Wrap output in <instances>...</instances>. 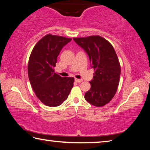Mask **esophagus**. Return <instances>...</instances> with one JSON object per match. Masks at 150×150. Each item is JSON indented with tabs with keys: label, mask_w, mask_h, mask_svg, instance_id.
Masks as SVG:
<instances>
[{
	"label": "esophagus",
	"mask_w": 150,
	"mask_h": 150,
	"mask_svg": "<svg viewBox=\"0 0 150 150\" xmlns=\"http://www.w3.org/2000/svg\"><path fill=\"white\" fill-rule=\"evenodd\" d=\"M75 81H76V82H77V83H81L83 81L82 79H77V78L75 79Z\"/></svg>",
	"instance_id": "esophagus-1"
}]
</instances>
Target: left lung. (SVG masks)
<instances>
[{
    "label": "left lung",
    "mask_w": 150,
    "mask_h": 150,
    "mask_svg": "<svg viewBox=\"0 0 150 150\" xmlns=\"http://www.w3.org/2000/svg\"><path fill=\"white\" fill-rule=\"evenodd\" d=\"M73 40L87 53L95 71L85 100L97 107L105 106L115 95L120 81V65L115 50L110 42L99 35L74 38Z\"/></svg>",
    "instance_id": "left-lung-1"
}]
</instances>
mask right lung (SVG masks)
I'll list each match as a JSON object with an SVG mask.
<instances>
[{
	"label": "right lung",
	"instance_id": "right-lung-1",
	"mask_svg": "<svg viewBox=\"0 0 150 150\" xmlns=\"http://www.w3.org/2000/svg\"><path fill=\"white\" fill-rule=\"evenodd\" d=\"M71 38L47 34L33 48L29 58L28 74L35 95L45 105L57 106L67 99L74 78L62 77L54 67L62 48Z\"/></svg>",
	"mask_w": 150,
	"mask_h": 150
}]
</instances>
